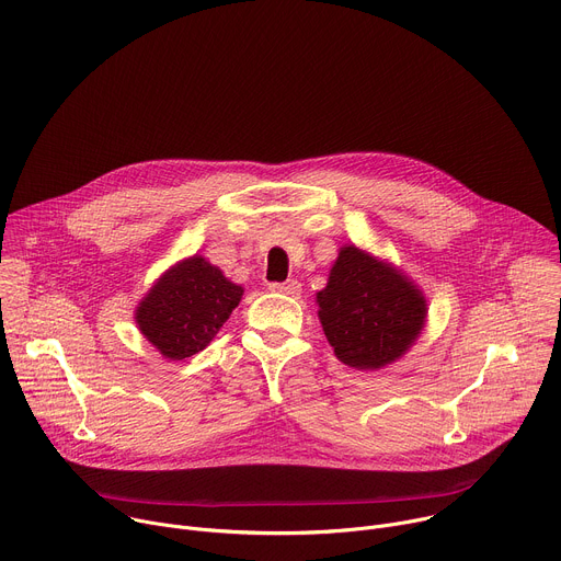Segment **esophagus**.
Masks as SVG:
<instances>
[{
	"mask_svg": "<svg viewBox=\"0 0 561 561\" xmlns=\"http://www.w3.org/2000/svg\"><path fill=\"white\" fill-rule=\"evenodd\" d=\"M272 291H278V294H285V296H298L302 291L300 283L298 280H285V283H272L270 285Z\"/></svg>",
	"mask_w": 561,
	"mask_h": 561,
	"instance_id": "34e87169",
	"label": "esophagus"
}]
</instances>
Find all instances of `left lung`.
<instances>
[{"instance_id": "left-lung-1", "label": "left lung", "mask_w": 561, "mask_h": 561, "mask_svg": "<svg viewBox=\"0 0 561 561\" xmlns=\"http://www.w3.org/2000/svg\"><path fill=\"white\" fill-rule=\"evenodd\" d=\"M317 302L336 358L356 369H379L401 358L427 314L423 291L401 270L354 244L341 247Z\"/></svg>"}]
</instances>
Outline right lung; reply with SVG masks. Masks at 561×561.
I'll return each mask as SVG.
<instances>
[{
	"label": "right lung",
	"mask_w": 561,
	"mask_h": 561,
	"mask_svg": "<svg viewBox=\"0 0 561 561\" xmlns=\"http://www.w3.org/2000/svg\"><path fill=\"white\" fill-rule=\"evenodd\" d=\"M240 298L242 287L196 254L156 280L136 309V323L164 358L182 360L211 343Z\"/></svg>",
	"instance_id": "add662e5"
}]
</instances>
